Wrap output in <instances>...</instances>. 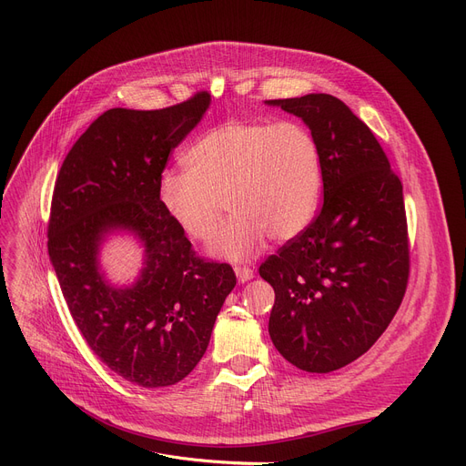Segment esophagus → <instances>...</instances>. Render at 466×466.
Returning a JSON list of instances; mask_svg holds the SVG:
<instances>
[{
	"mask_svg": "<svg viewBox=\"0 0 466 466\" xmlns=\"http://www.w3.org/2000/svg\"><path fill=\"white\" fill-rule=\"evenodd\" d=\"M234 272H236V276H238V281H241V283H246V281L253 279V276H255L251 266H236Z\"/></svg>",
	"mask_w": 466,
	"mask_h": 466,
	"instance_id": "34e87169",
	"label": "esophagus"
}]
</instances>
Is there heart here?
I'll use <instances>...</instances> for the list:
<instances>
[{
	"label": "heart",
	"instance_id": "b5f03b06",
	"mask_svg": "<svg viewBox=\"0 0 466 466\" xmlns=\"http://www.w3.org/2000/svg\"><path fill=\"white\" fill-rule=\"evenodd\" d=\"M187 171H164L158 198L192 241L215 238L228 208L230 223L215 251L232 260L258 253L266 238L289 241L317 215L323 194L319 143L299 120H228L196 139Z\"/></svg>",
	"mask_w": 466,
	"mask_h": 466
}]
</instances>
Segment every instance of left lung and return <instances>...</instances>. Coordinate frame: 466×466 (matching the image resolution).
I'll use <instances>...</instances> for the list:
<instances>
[{
	"label": "left lung",
	"mask_w": 466,
	"mask_h": 466,
	"mask_svg": "<svg viewBox=\"0 0 466 466\" xmlns=\"http://www.w3.org/2000/svg\"><path fill=\"white\" fill-rule=\"evenodd\" d=\"M300 116L323 166V206L311 225L268 257L270 338L297 369L327 374L369 351L408 285L402 183L372 130L330 94L268 100Z\"/></svg>",
	"instance_id": "8db88e82"
}]
</instances>
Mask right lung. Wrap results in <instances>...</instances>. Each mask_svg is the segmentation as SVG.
<instances>
[{
	"label": "right lung",
	"instance_id": "obj_1",
	"mask_svg": "<svg viewBox=\"0 0 466 466\" xmlns=\"http://www.w3.org/2000/svg\"><path fill=\"white\" fill-rule=\"evenodd\" d=\"M209 102L202 90L166 109L106 111L71 147L55 185L46 246L69 313L94 355L141 387L194 370L236 285L232 266L196 255L158 198L169 153ZM115 229L146 249L138 281L125 289L108 285L96 260Z\"/></svg>",
	"mask_w": 466,
	"mask_h": 466
}]
</instances>
